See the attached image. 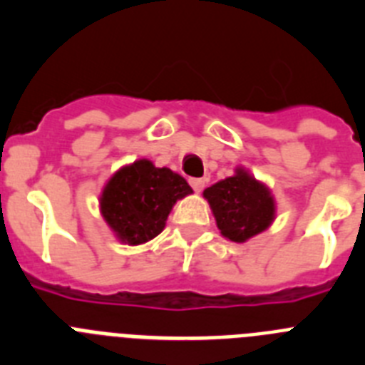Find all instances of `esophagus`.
I'll list each match as a JSON object with an SVG mask.
<instances>
[{"label": "esophagus", "mask_w": 365, "mask_h": 365, "mask_svg": "<svg viewBox=\"0 0 365 365\" xmlns=\"http://www.w3.org/2000/svg\"><path fill=\"white\" fill-rule=\"evenodd\" d=\"M206 180L205 179H190V186H192L195 192H202V188H205Z\"/></svg>", "instance_id": "esophagus-1"}]
</instances>
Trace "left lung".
Segmentation results:
<instances>
[{
    "mask_svg": "<svg viewBox=\"0 0 365 365\" xmlns=\"http://www.w3.org/2000/svg\"><path fill=\"white\" fill-rule=\"evenodd\" d=\"M202 195L210 202L221 234L234 243H245L267 230L276 215L270 190L245 168H235V175L212 185Z\"/></svg>",
    "mask_w": 365,
    "mask_h": 365,
    "instance_id": "obj_1",
    "label": "left lung"
}]
</instances>
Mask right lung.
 <instances>
[{
    "instance_id": "add662e5",
    "label": "right lung",
    "mask_w": 365,
    "mask_h": 365,
    "mask_svg": "<svg viewBox=\"0 0 365 365\" xmlns=\"http://www.w3.org/2000/svg\"><path fill=\"white\" fill-rule=\"evenodd\" d=\"M192 192L179 173L140 159L108 180L100 195V212L118 241L143 245L164 230L173 205Z\"/></svg>"
}]
</instances>
